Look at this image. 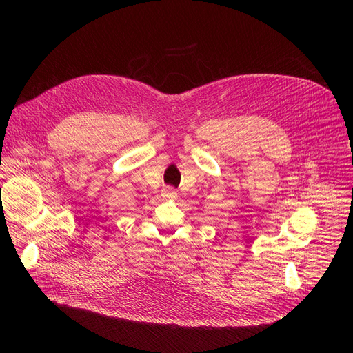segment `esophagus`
Returning <instances> with one entry per match:
<instances>
[{
    "mask_svg": "<svg viewBox=\"0 0 353 353\" xmlns=\"http://www.w3.org/2000/svg\"><path fill=\"white\" fill-rule=\"evenodd\" d=\"M163 196L174 199V197H177V193H176V190L173 188H164L163 189Z\"/></svg>",
    "mask_w": 353,
    "mask_h": 353,
    "instance_id": "34e87169",
    "label": "esophagus"
}]
</instances>
